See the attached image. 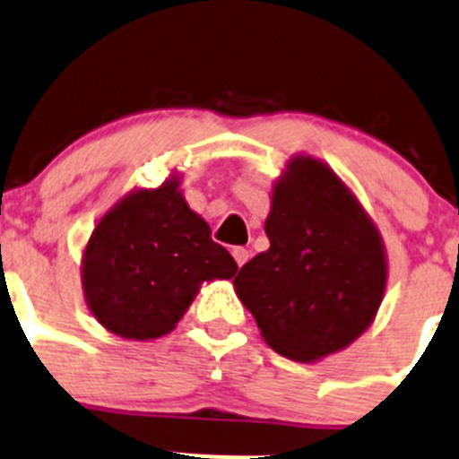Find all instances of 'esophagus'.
Here are the masks:
<instances>
[{"instance_id":"34e87169","label":"esophagus","mask_w":459,"mask_h":459,"mask_svg":"<svg viewBox=\"0 0 459 459\" xmlns=\"http://www.w3.org/2000/svg\"><path fill=\"white\" fill-rule=\"evenodd\" d=\"M232 256L237 259L238 268H241V265L250 259V250H246V247H232Z\"/></svg>"}]
</instances>
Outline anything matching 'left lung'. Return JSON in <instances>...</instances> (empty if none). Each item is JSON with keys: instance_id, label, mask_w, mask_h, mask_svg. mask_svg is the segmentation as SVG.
<instances>
[{"instance_id": "left-lung-1", "label": "left lung", "mask_w": 459, "mask_h": 459, "mask_svg": "<svg viewBox=\"0 0 459 459\" xmlns=\"http://www.w3.org/2000/svg\"><path fill=\"white\" fill-rule=\"evenodd\" d=\"M265 234L270 247L243 265L234 288L270 349L316 363L369 329L385 295V246L329 164L288 160L273 185Z\"/></svg>"}]
</instances>
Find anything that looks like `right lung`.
Masks as SVG:
<instances>
[{
	"instance_id": "add662e5",
	"label": "right lung",
	"mask_w": 459,
	"mask_h": 459,
	"mask_svg": "<svg viewBox=\"0 0 459 459\" xmlns=\"http://www.w3.org/2000/svg\"><path fill=\"white\" fill-rule=\"evenodd\" d=\"M180 173L155 189H133L96 222L82 250L81 281L91 316L126 340L171 333L204 281L232 279L238 265L212 241L186 204Z\"/></svg>"
}]
</instances>
